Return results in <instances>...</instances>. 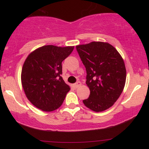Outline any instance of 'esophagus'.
Segmentation results:
<instances>
[{
    "label": "esophagus",
    "mask_w": 149,
    "mask_h": 149,
    "mask_svg": "<svg viewBox=\"0 0 149 149\" xmlns=\"http://www.w3.org/2000/svg\"><path fill=\"white\" fill-rule=\"evenodd\" d=\"M80 85H81V83H80V81H78V82H77L76 84L73 85V87H74L75 88H78V87L80 86Z\"/></svg>",
    "instance_id": "34e87169"
}]
</instances>
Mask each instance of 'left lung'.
Segmentation results:
<instances>
[{"label":"left lung","mask_w":149,"mask_h":149,"mask_svg":"<svg viewBox=\"0 0 149 149\" xmlns=\"http://www.w3.org/2000/svg\"><path fill=\"white\" fill-rule=\"evenodd\" d=\"M87 71L86 84L90 97L83 100L95 112L109 109L118 100L126 81L123 59L113 46L107 42L93 41L76 45Z\"/></svg>","instance_id":"obj_1"}]
</instances>
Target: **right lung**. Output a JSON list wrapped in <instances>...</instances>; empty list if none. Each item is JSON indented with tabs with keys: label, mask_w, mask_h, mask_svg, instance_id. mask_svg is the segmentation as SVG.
<instances>
[{
	"label": "right lung",
	"mask_w": 149,
	"mask_h": 149,
	"mask_svg": "<svg viewBox=\"0 0 149 149\" xmlns=\"http://www.w3.org/2000/svg\"><path fill=\"white\" fill-rule=\"evenodd\" d=\"M74 46L44 45L26 57L22 66V88L29 101L42 111L59 108L70 86L65 83L61 62L72 52Z\"/></svg>",
	"instance_id": "1"
}]
</instances>
